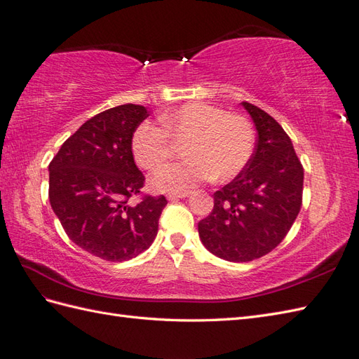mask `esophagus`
Here are the masks:
<instances>
[{
  "label": "esophagus",
  "instance_id": "obj_1",
  "mask_svg": "<svg viewBox=\"0 0 359 359\" xmlns=\"http://www.w3.org/2000/svg\"><path fill=\"white\" fill-rule=\"evenodd\" d=\"M189 193H180V194H168V200H177V198H187Z\"/></svg>",
  "mask_w": 359,
  "mask_h": 359
}]
</instances>
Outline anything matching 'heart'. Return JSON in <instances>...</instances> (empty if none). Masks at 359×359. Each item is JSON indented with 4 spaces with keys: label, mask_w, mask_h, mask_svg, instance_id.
<instances>
[{
    "label": "heart",
    "mask_w": 359,
    "mask_h": 359,
    "mask_svg": "<svg viewBox=\"0 0 359 359\" xmlns=\"http://www.w3.org/2000/svg\"><path fill=\"white\" fill-rule=\"evenodd\" d=\"M163 128L151 122H140L131 136L136 162L154 170L171 157L172 139L183 140L188 157L157 170L149 185L159 193H187L198 183L217 179H236L251 162L254 154V130L240 114L206 102H187L162 114Z\"/></svg>",
    "instance_id": "heart-1"
}]
</instances>
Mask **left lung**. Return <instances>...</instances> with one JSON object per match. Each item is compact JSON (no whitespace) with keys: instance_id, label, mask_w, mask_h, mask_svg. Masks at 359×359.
Here are the masks:
<instances>
[{"instance_id":"left-lung-1","label":"left lung","mask_w":359,"mask_h":359,"mask_svg":"<svg viewBox=\"0 0 359 359\" xmlns=\"http://www.w3.org/2000/svg\"><path fill=\"white\" fill-rule=\"evenodd\" d=\"M255 125L251 162L214 193V208L198 222V237L228 262H252L286 237L302 208L304 171L289 136L262 108L241 102Z\"/></svg>"}]
</instances>
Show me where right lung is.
Listing matches in <instances>:
<instances>
[{"label": "right lung", "instance_id": "right-lung-1", "mask_svg": "<svg viewBox=\"0 0 359 359\" xmlns=\"http://www.w3.org/2000/svg\"><path fill=\"white\" fill-rule=\"evenodd\" d=\"M148 118L145 107L125 104L99 113L67 139L48 165V198L74 245L107 262H127L151 246L166 205L145 196L131 136Z\"/></svg>", "mask_w": 359, "mask_h": 359}]
</instances>
